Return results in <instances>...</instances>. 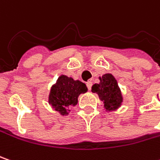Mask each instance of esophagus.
I'll list each match as a JSON object with an SVG mask.
<instances>
[{
  "mask_svg": "<svg viewBox=\"0 0 160 160\" xmlns=\"http://www.w3.org/2000/svg\"><path fill=\"white\" fill-rule=\"evenodd\" d=\"M92 81H88V82L86 83V86H87L88 90H91V88H92Z\"/></svg>",
  "mask_w": 160,
  "mask_h": 160,
  "instance_id": "34e87169",
  "label": "esophagus"
}]
</instances>
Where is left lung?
Instances as JSON below:
<instances>
[{
  "label": "left lung",
  "instance_id": "1",
  "mask_svg": "<svg viewBox=\"0 0 160 160\" xmlns=\"http://www.w3.org/2000/svg\"><path fill=\"white\" fill-rule=\"evenodd\" d=\"M99 79V84L92 85V92H96L99 95V98L103 102L106 110L114 111L122 102V92L117 81L111 74H105Z\"/></svg>",
  "mask_w": 160,
  "mask_h": 160
}]
</instances>
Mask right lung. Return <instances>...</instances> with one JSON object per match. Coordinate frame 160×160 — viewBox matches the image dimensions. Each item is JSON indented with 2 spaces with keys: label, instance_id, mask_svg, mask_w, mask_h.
<instances>
[{
  "label": "right lung",
  "instance_id": "obj_1",
  "mask_svg": "<svg viewBox=\"0 0 160 160\" xmlns=\"http://www.w3.org/2000/svg\"><path fill=\"white\" fill-rule=\"evenodd\" d=\"M87 91L86 85L79 80L75 81L72 77L61 76L57 84L53 85L49 93L48 102L62 115H67L69 107L75 106L80 93Z\"/></svg>",
  "mask_w": 160,
  "mask_h": 160
}]
</instances>
